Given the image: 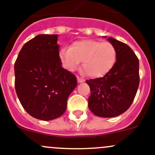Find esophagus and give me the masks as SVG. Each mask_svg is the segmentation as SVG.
Segmentation results:
<instances>
[{
	"label": "esophagus",
	"instance_id": "1",
	"mask_svg": "<svg viewBox=\"0 0 155 155\" xmlns=\"http://www.w3.org/2000/svg\"><path fill=\"white\" fill-rule=\"evenodd\" d=\"M77 81L79 83H81V82H83L85 80H84L83 78H81L79 77V76H77Z\"/></svg>",
	"mask_w": 155,
	"mask_h": 155
}]
</instances>
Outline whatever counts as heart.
<instances>
[{
  "instance_id": "1",
  "label": "heart",
  "mask_w": 155,
  "mask_h": 155,
  "mask_svg": "<svg viewBox=\"0 0 155 155\" xmlns=\"http://www.w3.org/2000/svg\"><path fill=\"white\" fill-rule=\"evenodd\" d=\"M116 50L109 42L85 40L74 42L70 48H62L59 58L69 71H73L82 61V68L91 77H101L109 73L116 61Z\"/></svg>"
}]
</instances>
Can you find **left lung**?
<instances>
[{
	"mask_svg": "<svg viewBox=\"0 0 155 155\" xmlns=\"http://www.w3.org/2000/svg\"><path fill=\"white\" fill-rule=\"evenodd\" d=\"M116 61L104 77L86 80L91 90L88 107L95 115L111 118L127 110L134 101L140 84L139 59L129 46L112 37Z\"/></svg>",
	"mask_w": 155,
	"mask_h": 155,
	"instance_id": "obj_1",
	"label": "left lung"
}]
</instances>
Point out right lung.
<instances>
[{"label": "right lung", "instance_id": "right-lung-1", "mask_svg": "<svg viewBox=\"0 0 155 155\" xmlns=\"http://www.w3.org/2000/svg\"><path fill=\"white\" fill-rule=\"evenodd\" d=\"M57 34H40L20 50L14 65L15 88L21 106L34 118L61 116L77 85L75 75L61 67Z\"/></svg>", "mask_w": 155, "mask_h": 155}]
</instances>
